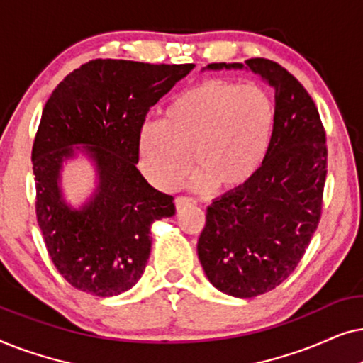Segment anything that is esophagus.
<instances>
[{
  "instance_id": "1",
  "label": "esophagus",
  "mask_w": 363,
  "mask_h": 363,
  "mask_svg": "<svg viewBox=\"0 0 363 363\" xmlns=\"http://www.w3.org/2000/svg\"><path fill=\"white\" fill-rule=\"evenodd\" d=\"M193 205H195V200H193V198H188V196H178V198H175L177 211H182V210H185V208L193 206Z\"/></svg>"
}]
</instances>
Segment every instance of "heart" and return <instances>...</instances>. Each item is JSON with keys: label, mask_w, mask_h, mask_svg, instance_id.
<instances>
[{"label": "heart", "mask_w": 363, "mask_h": 363, "mask_svg": "<svg viewBox=\"0 0 363 363\" xmlns=\"http://www.w3.org/2000/svg\"><path fill=\"white\" fill-rule=\"evenodd\" d=\"M274 121V102L264 89L206 81L178 94L162 123L142 128L138 157L160 190L180 185L193 160L198 190L236 193L264 165Z\"/></svg>", "instance_id": "obj_1"}]
</instances>
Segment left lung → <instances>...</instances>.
I'll list each match as a JSON object with an SVG mask.
<instances>
[{"label":"left lung","mask_w":363,"mask_h":363,"mask_svg":"<svg viewBox=\"0 0 363 363\" xmlns=\"http://www.w3.org/2000/svg\"><path fill=\"white\" fill-rule=\"evenodd\" d=\"M251 71L274 89V132L264 165L242 190L206 208L198 257L208 281L251 299L286 281L309 246L327 175L325 132L314 101L269 59L208 64L203 71Z\"/></svg>","instance_id":"1"}]
</instances>
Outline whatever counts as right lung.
<instances>
[{
	"instance_id": "right-lung-1",
	"label": "right lung",
	"mask_w": 363,
	"mask_h": 363,
	"mask_svg": "<svg viewBox=\"0 0 363 363\" xmlns=\"http://www.w3.org/2000/svg\"><path fill=\"white\" fill-rule=\"evenodd\" d=\"M193 67L96 59L48 99L31 155L36 216L52 264L76 289L99 297L132 289L150 256L152 225L175 215L173 196L137 168L138 137L150 107ZM79 156L94 167L96 186L76 207L62 173Z\"/></svg>"
}]
</instances>
